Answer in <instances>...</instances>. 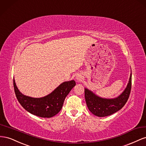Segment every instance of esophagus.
Listing matches in <instances>:
<instances>
[{
    "mask_svg": "<svg viewBox=\"0 0 146 146\" xmlns=\"http://www.w3.org/2000/svg\"><path fill=\"white\" fill-rule=\"evenodd\" d=\"M82 80V76L81 75V74H78V75L76 76V80L78 81H81Z\"/></svg>",
    "mask_w": 146,
    "mask_h": 146,
    "instance_id": "1",
    "label": "esophagus"
}]
</instances>
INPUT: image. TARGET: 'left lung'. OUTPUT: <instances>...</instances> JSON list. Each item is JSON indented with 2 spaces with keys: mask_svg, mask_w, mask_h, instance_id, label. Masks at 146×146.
<instances>
[{
  "mask_svg": "<svg viewBox=\"0 0 146 146\" xmlns=\"http://www.w3.org/2000/svg\"><path fill=\"white\" fill-rule=\"evenodd\" d=\"M131 89V74L126 89L117 98L105 99L97 96L89 90L85 89V99L89 111L95 115L105 117L115 113L125 105Z\"/></svg>",
  "mask_w": 146,
  "mask_h": 146,
  "instance_id": "left-lung-1",
  "label": "left lung"
}]
</instances>
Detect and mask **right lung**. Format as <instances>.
I'll return each instance as SVG.
<instances>
[{
	"label": "right lung",
	"mask_w": 146,
	"mask_h": 146,
	"mask_svg": "<svg viewBox=\"0 0 146 146\" xmlns=\"http://www.w3.org/2000/svg\"><path fill=\"white\" fill-rule=\"evenodd\" d=\"M75 85L73 80L64 82L47 96L35 98L21 93L13 80L15 95L21 105L32 114L46 118L53 117L61 110L66 97Z\"/></svg>",
	"instance_id": "1"
}]
</instances>
